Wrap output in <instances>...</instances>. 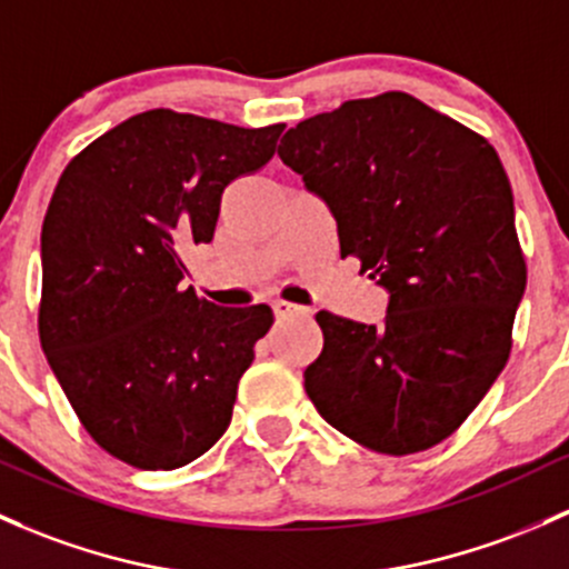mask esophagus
Listing matches in <instances>:
<instances>
[{
    "label": "esophagus",
    "mask_w": 569,
    "mask_h": 569,
    "mask_svg": "<svg viewBox=\"0 0 569 569\" xmlns=\"http://www.w3.org/2000/svg\"><path fill=\"white\" fill-rule=\"evenodd\" d=\"M273 307V315L277 317H290V315H303V307H298V303H292V301H282V298H277V301L271 303Z\"/></svg>",
    "instance_id": "esophagus-1"
}]
</instances>
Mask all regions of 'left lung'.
Instances as JSON below:
<instances>
[{"label":"left lung","mask_w":569,"mask_h":569,"mask_svg":"<svg viewBox=\"0 0 569 569\" xmlns=\"http://www.w3.org/2000/svg\"><path fill=\"white\" fill-rule=\"evenodd\" d=\"M279 157L331 209L341 258L390 292L382 326L317 311L326 341L303 371L311 405L377 453L433 448L505 369L527 287L499 154L385 91L296 124Z\"/></svg>","instance_id":"1"}]
</instances>
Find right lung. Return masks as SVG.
<instances>
[{
  "label": "right lung",
  "instance_id": "add662e5",
  "mask_svg": "<svg viewBox=\"0 0 569 569\" xmlns=\"http://www.w3.org/2000/svg\"><path fill=\"white\" fill-rule=\"evenodd\" d=\"M284 124L154 108L121 121L59 179L42 222L40 345L83 429L138 469H179L228 431L266 303L224 309L181 284L222 192L273 157Z\"/></svg>",
  "mask_w": 569,
  "mask_h": 569
}]
</instances>
